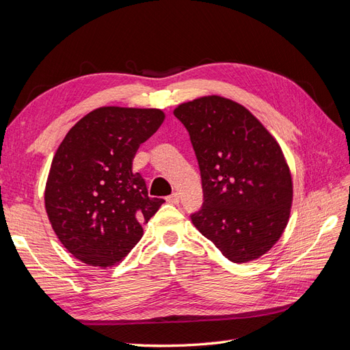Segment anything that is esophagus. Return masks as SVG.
I'll return each instance as SVG.
<instances>
[{
	"instance_id": "esophagus-1",
	"label": "esophagus",
	"mask_w": 350,
	"mask_h": 350,
	"mask_svg": "<svg viewBox=\"0 0 350 350\" xmlns=\"http://www.w3.org/2000/svg\"><path fill=\"white\" fill-rule=\"evenodd\" d=\"M166 201H167V203H171V204H178L179 203V194L178 193L171 194L169 197H166Z\"/></svg>"
}]
</instances>
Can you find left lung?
<instances>
[{
	"mask_svg": "<svg viewBox=\"0 0 350 350\" xmlns=\"http://www.w3.org/2000/svg\"><path fill=\"white\" fill-rule=\"evenodd\" d=\"M189 133L204 203L194 226L232 262L264 256L288 225L293 184L276 139L238 102L211 94L178 105Z\"/></svg>",
	"mask_w": 350,
	"mask_h": 350,
	"instance_id": "8db88e82",
	"label": "left lung"
}]
</instances>
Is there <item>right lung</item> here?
<instances>
[{"label":"right lung","instance_id":"right-lung-1","mask_svg":"<svg viewBox=\"0 0 350 350\" xmlns=\"http://www.w3.org/2000/svg\"><path fill=\"white\" fill-rule=\"evenodd\" d=\"M165 113L154 108L102 107L67 133L52 159L45 208L52 229L74 257L112 267L143 237L165 200L150 198L133 172L140 144L157 131Z\"/></svg>","mask_w":350,"mask_h":350}]
</instances>
